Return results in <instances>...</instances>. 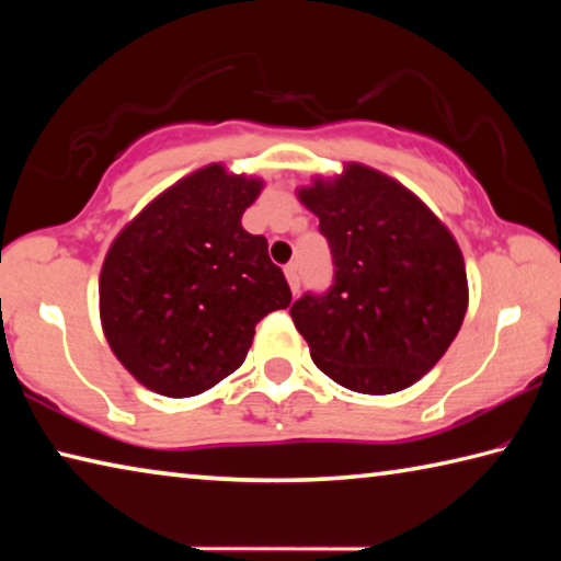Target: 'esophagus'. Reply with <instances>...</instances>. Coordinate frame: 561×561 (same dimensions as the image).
Masks as SVG:
<instances>
[{
    "instance_id": "obj_1",
    "label": "esophagus",
    "mask_w": 561,
    "mask_h": 561,
    "mask_svg": "<svg viewBox=\"0 0 561 561\" xmlns=\"http://www.w3.org/2000/svg\"><path fill=\"white\" fill-rule=\"evenodd\" d=\"M284 274H287L289 289H291L294 294H297V291H299V284H301V279H299V264H297V262L287 264V270H284Z\"/></svg>"
}]
</instances>
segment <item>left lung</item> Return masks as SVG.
Returning a JSON list of instances; mask_svg holds the SVG:
<instances>
[{
  "mask_svg": "<svg viewBox=\"0 0 561 561\" xmlns=\"http://www.w3.org/2000/svg\"><path fill=\"white\" fill-rule=\"evenodd\" d=\"M319 217L334 284L289 314L311 358L348 391L386 396L438 364L468 311L462 252L428 205L398 180L348 163L297 190Z\"/></svg>",
  "mask_w": 561,
  "mask_h": 561,
  "instance_id": "8db88e82",
  "label": "left lung"
}]
</instances>
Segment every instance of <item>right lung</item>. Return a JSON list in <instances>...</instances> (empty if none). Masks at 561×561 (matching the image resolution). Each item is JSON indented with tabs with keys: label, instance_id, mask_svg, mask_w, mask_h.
<instances>
[{
	"label": "right lung",
	"instance_id": "1",
	"mask_svg": "<svg viewBox=\"0 0 561 561\" xmlns=\"http://www.w3.org/2000/svg\"><path fill=\"white\" fill-rule=\"evenodd\" d=\"M264 183L220 163L178 180L123 227L103 260V334L126 371L168 398L242 366L254 327L291 301L267 240L242 227Z\"/></svg>",
	"mask_w": 561,
	"mask_h": 561
}]
</instances>
